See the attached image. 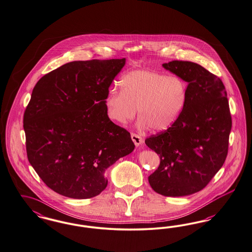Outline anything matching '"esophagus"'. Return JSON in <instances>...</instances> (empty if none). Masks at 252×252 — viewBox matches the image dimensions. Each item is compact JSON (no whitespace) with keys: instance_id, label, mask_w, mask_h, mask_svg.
I'll return each instance as SVG.
<instances>
[{"instance_id":"34e87169","label":"esophagus","mask_w":252,"mask_h":252,"mask_svg":"<svg viewBox=\"0 0 252 252\" xmlns=\"http://www.w3.org/2000/svg\"><path fill=\"white\" fill-rule=\"evenodd\" d=\"M131 139H132V141L135 143V145L137 147H139L143 142V140H142L141 136H139L138 134H135V133H131Z\"/></svg>"}]
</instances>
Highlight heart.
I'll list each match as a JSON object with an SVG mask.
<instances>
[{
    "label": "heart",
    "instance_id": "heart-1",
    "mask_svg": "<svg viewBox=\"0 0 252 252\" xmlns=\"http://www.w3.org/2000/svg\"><path fill=\"white\" fill-rule=\"evenodd\" d=\"M121 91L111 89L105 101L111 121L121 125L130 122L138 108L137 127L161 132L171 127L184 111L189 84L177 75L155 70H133L119 80Z\"/></svg>",
    "mask_w": 252,
    "mask_h": 252
}]
</instances>
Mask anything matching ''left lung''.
Listing matches in <instances>:
<instances>
[{
	"mask_svg": "<svg viewBox=\"0 0 252 252\" xmlns=\"http://www.w3.org/2000/svg\"><path fill=\"white\" fill-rule=\"evenodd\" d=\"M162 65L187 81L189 94L177 122L145 140L160 158L148 181L163 196H188L203 189L227 158L232 129L229 101L221 80L200 64L171 61Z\"/></svg>",
	"mask_w": 252,
	"mask_h": 252,
	"instance_id": "left-lung-1",
	"label": "left lung"
}]
</instances>
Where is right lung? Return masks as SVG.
<instances>
[{"label": "right lung", "mask_w": 252, "mask_h": 252, "mask_svg": "<svg viewBox=\"0 0 252 252\" xmlns=\"http://www.w3.org/2000/svg\"><path fill=\"white\" fill-rule=\"evenodd\" d=\"M126 59L75 61L43 76L23 116L28 160L51 189L72 199L103 191L105 171L134 150L130 133L106 113Z\"/></svg>", "instance_id": "add662e5"}]
</instances>
